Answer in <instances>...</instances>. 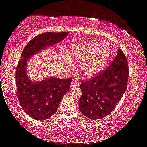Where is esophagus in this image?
Here are the masks:
<instances>
[{
    "mask_svg": "<svg viewBox=\"0 0 147 147\" xmlns=\"http://www.w3.org/2000/svg\"><path fill=\"white\" fill-rule=\"evenodd\" d=\"M78 85H79V84L76 80H72V82L71 84V88H77V87L78 86Z\"/></svg>",
    "mask_w": 147,
    "mask_h": 147,
    "instance_id": "1",
    "label": "esophagus"
}]
</instances>
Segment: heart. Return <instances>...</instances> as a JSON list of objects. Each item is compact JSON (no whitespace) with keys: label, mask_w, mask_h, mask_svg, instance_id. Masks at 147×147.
I'll list each match as a JSON object with an SVG mask.
<instances>
[{"label":"heart","mask_w":147,"mask_h":147,"mask_svg":"<svg viewBox=\"0 0 147 147\" xmlns=\"http://www.w3.org/2000/svg\"><path fill=\"white\" fill-rule=\"evenodd\" d=\"M110 54L109 44L96 39L74 44L67 52L72 62L80 63V73L86 78H93L100 73L105 67ZM63 63L67 68L73 67L68 59H65Z\"/></svg>","instance_id":"b5f03b06"}]
</instances>
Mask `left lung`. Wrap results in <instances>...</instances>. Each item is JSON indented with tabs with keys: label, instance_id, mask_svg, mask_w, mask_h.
<instances>
[{
	"label": "left lung",
	"instance_id": "1",
	"mask_svg": "<svg viewBox=\"0 0 147 147\" xmlns=\"http://www.w3.org/2000/svg\"><path fill=\"white\" fill-rule=\"evenodd\" d=\"M128 67L126 56L118 49L113 61L106 71L91 80L82 81L79 109L88 118L105 117L112 111L127 88Z\"/></svg>",
	"mask_w": 147,
	"mask_h": 147
}]
</instances>
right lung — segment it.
Here are the masks:
<instances>
[{"mask_svg": "<svg viewBox=\"0 0 147 147\" xmlns=\"http://www.w3.org/2000/svg\"><path fill=\"white\" fill-rule=\"evenodd\" d=\"M68 32H46L32 39L24 47L16 71L17 96L22 108L33 119L46 120L58 109L61 98L70 88L72 78L59 79L54 77L34 82L26 73L28 59L37 53L61 42Z\"/></svg>", "mask_w": 147, "mask_h": 147, "instance_id": "1", "label": "right lung"}]
</instances>
